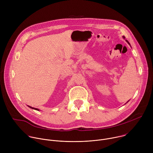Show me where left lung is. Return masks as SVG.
<instances>
[{
    "label": "left lung",
    "mask_w": 153,
    "mask_h": 153,
    "mask_svg": "<svg viewBox=\"0 0 153 153\" xmlns=\"http://www.w3.org/2000/svg\"><path fill=\"white\" fill-rule=\"evenodd\" d=\"M126 42H128V43H129V42H128V40H126ZM129 45H130V44H129Z\"/></svg>",
    "instance_id": "left-lung-1"
}]
</instances>
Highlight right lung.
I'll use <instances>...</instances> for the list:
<instances>
[{
  "label": "right lung",
  "instance_id": "obj_1",
  "mask_svg": "<svg viewBox=\"0 0 153 153\" xmlns=\"http://www.w3.org/2000/svg\"><path fill=\"white\" fill-rule=\"evenodd\" d=\"M30 108H32V109H34V110H37V111H39V109H37V108H32L31 106H28Z\"/></svg>",
  "mask_w": 153,
  "mask_h": 153
}]
</instances>
